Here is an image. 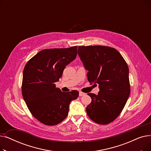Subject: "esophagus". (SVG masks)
Here are the masks:
<instances>
[{"instance_id": "obj_1", "label": "esophagus", "mask_w": 151, "mask_h": 151, "mask_svg": "<svg viewBox=\"0 0 151 151\" xmlns=\"http://www.w3.org/2000/svg\"><path fill=\"white\" fill-rule=\"evenodd\" d=\"M84 95H85V93H83V92H79V96H80V97L83 96H84Z\"/></svg>"}]
</instances>
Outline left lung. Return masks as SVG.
<instances>
[{
	"label": "left lung",
	"instance_id": "left-lung-1",
	"mask_svg": "<svg viewBox=\"0 0 151 151\" xmlns=\"http://www.w3.org/2000/svg\"><path fill=\"white\" fill-rule=\"evenodd\" d=\"M78 54L88 71L89 83H97V95L92 99L86 113L92 121L105 125L113 122L124 108L130 93L127 63L116 49L104 46H79Z\"/></svg>",
	"mask_w": 151,
	"mask_h": 151
}]
</instances>
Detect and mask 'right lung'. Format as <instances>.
Returning a JSON list of instances; mask_svg holds the SVG:
<instances>
[{"label": "right lung", "mask_w": 151, "mask_h": 151, "mask_svg": "<svg viewBox=\"0 0 151 151\" xmlns=\"http://www.w3.org/2000/svg\"><path fill=\"white\" fill-rule=\"evenodd\" d=\"M76 55L77 46L45 49L32 58L24 68L23 99L31 114L45 125H57L64 120L70 102L79 96L77 91L63 92L55 84Z\"/></svg>", "instance_id": "add662e5"}]
</instances>
